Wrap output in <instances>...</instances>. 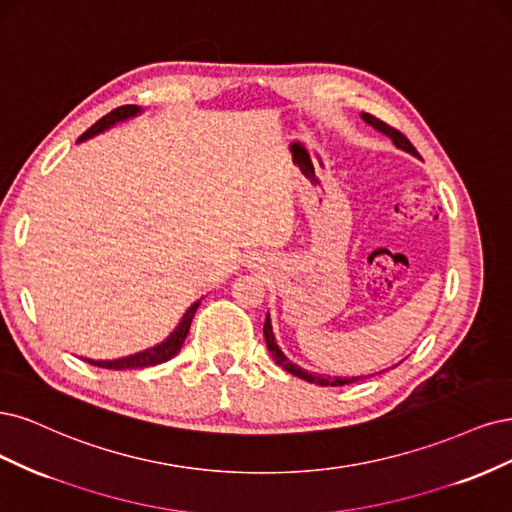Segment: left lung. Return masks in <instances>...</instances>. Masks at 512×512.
Returning a JSON list of instances; mask_svg holds the SVG:
<instances>
[{
	"instance_id": "left-lung-1",
	"label": "left lung",
	"mask_w": 512,
	"mask_h": 512,
	"mask_svg": "<svg viewBox=\"0 0 512 512\" xmlns=\"http://www.w3.org/2000/svg\"><path fill=\"white\" fill-rule=\"evenodd\" d=\"M361 119H364L368 125H372L374 129L381 131V134L389 136V138L393 140V144H395V146H398V148H404V151H408V153L415 155V146H412V144L408 142V138H406L404 134H400L398 129H393L391 125L383 123L381 119L372 117V114H368V112L361 114ZM263 336H266L268 351L272 353V357H274L276 364H278L280 368H285L289 374L298 376V378H304V381H308V383H315V385H321V387H342V385H351V383H357V381H361V378H368V376H351V378H340V376H325V374H315V372L302 370L300 366L291 364V361L285 357V353L278 349V344H276V340H274V332H272L270 315L266 317V323H263Z\"/></svg>"
}]
</instances>
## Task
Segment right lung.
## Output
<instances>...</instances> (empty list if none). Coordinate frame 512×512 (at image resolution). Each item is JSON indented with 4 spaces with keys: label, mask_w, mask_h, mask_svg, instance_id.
<instances>
[{
    "label": "right lung",
    "mask_w": 512,
    "mask_h": 512,
    "mask_svg": "<svg viewBox=\"0 0 512 512\" xmlns=\"http://www.w3.org/2000/svg\"><path fill=\"white\" fill-rule=\"evenodd\" d=\"M140 112H142V108H140V106H134V104L114 108L112 112L106 114V117H102L100 121L93 123V125L85 131V134H82V136L78 138V142L89 140V138H93V136H97V134H102V131L110 129L112 125H117V123H121V121H127V119H131V117H136V114H140ZM197 306H200V300H197L195 304L189 306V310L185 312L183 319H180V323H178V327L174 329V332H172L166 340L159 342L157 346H151V349L140 351V353H136V355H127V357H121V359H108V361L85 359V361H89L91 366L106 368V370H129V368H148V366L163 364V361L172 359V357L180 351V346H183V342H185V338H187V334H189L191 319H193V315H195Z\"/></svg>",
    "instance_id": "right-lung-1"
}]
</instances>
